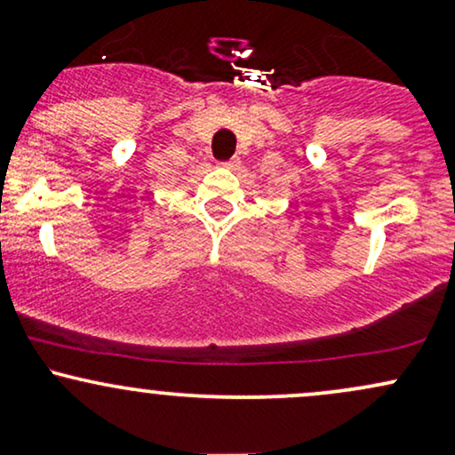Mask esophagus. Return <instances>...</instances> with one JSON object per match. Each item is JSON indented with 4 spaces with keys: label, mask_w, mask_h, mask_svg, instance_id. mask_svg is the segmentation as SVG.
<instances>
[{
    "label": "esophagus",
    "mask_w": 455,
    "mask_h": 455,
    "mask_svg": "<svg viewBox=\"0 0 455 455\" xmlns=\"http://www.w3.org/2000/svg\"><path fill=\"white\" fill-rule=\"evenodd\" d=\"M224 166H227V169H237V166H239V158H233V160L224 162Z\"/></svg>",
    "instance_id": "1"
}]
</instances>
